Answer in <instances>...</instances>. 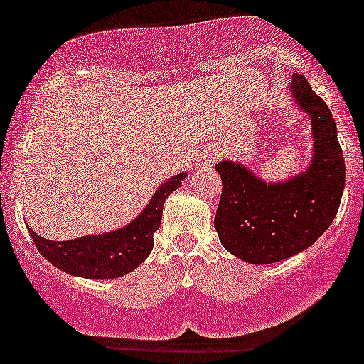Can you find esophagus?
<instances>
[{
    "label": "esophagus",
    "mask_w": 364,
    "mask_h": 364,
    "mask_svg": "<svg viewBox=\"0 0 364 364\" xmlns=\"http://www.w3.org/2000/svg\"><path fill=\"white\" fill-rule=\"evenodd\" d=\"M211 154H200V159H198V166H202V167H210V166H213V164H211Z\"/></svg>",
    "instance_id": "1"
}]
</instances>
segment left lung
I'll list each match as a JSON object with an SVG mask.
<instances>
[{"mask_svg":"<svg viewBox=\"0 0 364 364\" xmlns=\"http://www.w3.org/2000/svg\"><path fill=\"white\" fill-rule=\"evenodd\" d=\"M311 125L306 169L268 182L237 160L215 166L222 178L215 230L231 255L250 264H273L310 247L330 228L345 189V159L332 112L302 74L288 85Z\"/></svg>","mask_w":364,"mask_h":364,"instance_id":"8db88e82","label":"left lung"}]
</instances>
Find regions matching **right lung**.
Returning a JSON list of instances; mask_svg holds the SVG:
<instances>
[{
	"instance_id": "right-lung-1",
	"label": "right lung",
	"mask_w": 364,
	"mask_h": 364,
	"mask_svg": "<svg viewBox=\"0 0 364 364\" xmlns=\"http://www.w3.org/2000/svg\"><path fill=\"white\" fill-rule=\"evenodd\" d=\"M188 173L164 180L136 218L105 233L85 235L73 240L43 239L28 228L38 252L58 269L85 279H117L133 272L149 257L153 233L159 230L166 198L180 188Z\"/></svg>"
}]
</instances>
